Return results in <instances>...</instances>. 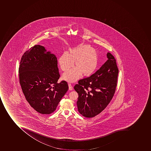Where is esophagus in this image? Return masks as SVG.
Returning <instances> with one entry per match:
<instances>
[{
	"instance_id": "1",
	"label": "esophagus",
	"mask_w": 151,
	"mask_h": 151,
	"mask_svg": "<svg viewBox=\"0 0 151 151\" xmlns=\"http://www.w3.org/2000/svg\"><path fill=\"white\" fill-rule=\"evenodd\" d=\"M68 86H69V90H72L73 86H72V85H71V84H68Z\"/></svg>"
}]
</instances>
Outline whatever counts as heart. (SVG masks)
<instances>
[{"instance_id":"heart-1","label":"heart","mask_w":151,"mask_h":151,"mask_svg":"<svg viewBox=\"0 0 151 151\" xmlns=\"http://www.w3.org/2000/svg\"><path fill=\"white\" fill-rule=\"evenodd\" d=\"M99 53L89 45H81L69 50L60 56L58 63L63 71H68L73 65L75 67L63 74V80L73 83L82 75L89 76L93 74L99 65Z\"/></svg>"}]
</instances>
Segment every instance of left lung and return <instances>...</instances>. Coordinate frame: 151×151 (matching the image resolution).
Wrapping results in <instances>:
<instances>
[{"instance_id": "obj_1", "label": "left lung", "mask_w": 151, "mask_h": 151, "mask_svg": "<svg viewBox=\"0 0 151 151\" xmlns=\"http://www.w3.org/2000/svg\"><path fill=\"white\" fill-rule=\"evenodd\" d=\"M108 59L99 69L75 85L78 94L77 108L86 118H92L104 110L113 98L117 86L119 70L115 59L108 52Z\"/></svg>"}]
</instances>
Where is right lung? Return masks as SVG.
<instances>
[{
	"mask_svg": "<svg viewBox=\"0 0 151 151\" xmlns=\"http://www.w3.org/2000/svg\"><path fill=\"white\" fill-rule=\"evenodd\" d=\"M19 64V83L27 101L39 113H52L68 89L66 81L57 82L56 56L35 45L24 53Z\"/></svg>",
	"mask_w": 151,
	"mask_h": 151,
	"instance_id": "1",
	"label": "right lung"
}]
</instances>
